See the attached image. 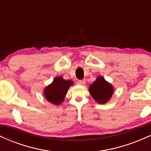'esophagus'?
<instances>
[{
  "label": "esophagus",
  "mask_w": 151,
  "mask_h": 151,
  "mask_svg": "<svg viewBox=\"0 0 151 151\" xmlns=\"http://www.w3.org/2000/svg\"><path fill=\"white\" fill-rule=\"evenodd\" d=\"M78 83H79L80 85H85L86 81L84 80V79H82V80H79V81H78Z\"/></svg>",
  "instance_id": "34e87169"
}]
</instances>
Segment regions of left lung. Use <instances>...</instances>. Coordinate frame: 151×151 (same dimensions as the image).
Segmentation results:
<instances>
[{
    "instance_id": "obj_1",
    "label": "left lung",
    "mask_w": 151,
    "mask_h": 151,
    "mask_svg": "<svg viewBox=\"0 0 151 151\" xmlns=\"http://www.w3.org/2000/svg\"><path fill=\"white\" fill-rule=\"evenodd\" d=\"M89 90L95 101L101 104L108 102L114 93L113 86L103 77L96 78V81L89 86Z\"/></svg>"
}]
</instances>
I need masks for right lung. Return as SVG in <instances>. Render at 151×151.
<instances>
[{
	"label": "right lung",
	"mask_w": 151,
	"mask_h": 151,
	"mask_svg": "<svg viewBox=\"0 0 151 151\" xmlns=\"http://www.w3.org/2000/svg\"><path fill=\"white\" fill-rule=\"evenodd\" d=\"M73 84L72 81L65 80L62 77H56L43 91L46 99L53 104L60 105L64 101L69 88Z\"/></svg>",
	"instance_id": "obj_1"
}]
</instances>
